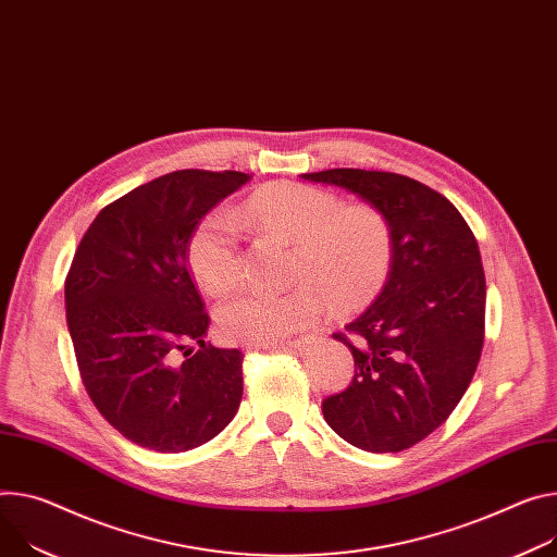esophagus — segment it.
Masks as SVG:
<instances>
[{
  "label": "esophagus",
  "instance_id": "esophagus-1",
  "mask_svg": "<svg viewBox=\"0 0 557 557\" xmlns=\"http://www.w3.org/2000/svg\"><path fill=\"white\" fill-rule=\"evenodd\" d=\"M309 344V337H299V339H293V342H284L280 346H271L273 350H280V348H305Z\"/></svg>",
  "mask_w": 557,
  "mask_h": 557
}]
</instances>
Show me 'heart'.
Instances as JSON below:
<instances>
[{
	"mask_svg": "<svg viewBox=\"0 0 557 557\" xmlns=\"http://www.w3.org/2000/svg\"><path fill=\"white\" fill-rule=\"evenodd\" d=\"M244 220L262 235L293 244L286 295H239L218 311L215 324L231 344L271 346L309 329L326 301L335 311L367 307L384 288L393 264V235L386 218L369 205L342 207L329 190L297 182H273L252 193ZM188 267L211 295L233 290L242 256L233 222L213 213L188 242Z\"/></svg>",
	"mask_w": 557,
	"mask_h": 557,
	"instance_id": "obj_1",
	"label": "heart"
}]
</instances>
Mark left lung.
<instances>
[{
    "label": "left lung",
    "mask_w": 557,
    "mask_h": 557,
    "mask_svg": "<svg viewBox=\"0 0 557 557\" xmlns=\"http://www.w3.org/2000/svg\"><path fill=\"white\" fill-rule=\"evenodd\" d=\"M301 177L358 195L393 235L382 293L333 333L356 375L322 401L324 420L362 450L411 448L458 407L482 356L486 282L475 235L444 195L411 177L362 169Z\"/></svg>",
    "instance_id": "obj_1"
}]
</instances>
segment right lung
I'll return each mask as SVG.
<instances>
[{"mask_svg": "<svg viewBox=\"0 0 557 557\" xmlns=\"http://www.w3.org/2000/svg\"><path fill=\"white\" fill-rule=\"evenodd\" d=\"M248 180L162 175L99 211L75 250L64 297L79 375L97 411L137 446L195 448L239 409L244 356L205 342L211 320L186 250L201 218Z\"/></svg>", "mask_w": 557, "mask_h": 557, "instance_id": "add662e5", "label": "right lung"}]
</instances>
